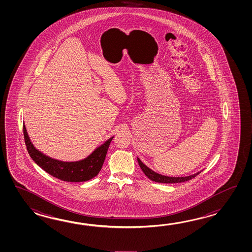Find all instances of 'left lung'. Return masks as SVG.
Returning <instances> with one entry per match:
<instances>
[{"instance_id": "8db88e82", "label": "left lung", "mask_w": 252, "mask_h": 252, "mask_svg": "<svg viewBox=\"0 0 252 252\" xmlns=\"http://www.w3.org/2000/svg\"><path fill=\"white\" fill-rule=\"evenodd\" d=\"M137 160L139 162V166H140L141 170L146 175V177H149L150 180H152L154 182L163 183V184H176V183L186 182V181H188L193 177H196L201 172L203 171V170H201V171L188 176V177H167V176L161 175V174H158L157 172L153 171L152 169H150V167L146 166L144 163L139 159V158H137Z\"/></svg>"}]
</instances>
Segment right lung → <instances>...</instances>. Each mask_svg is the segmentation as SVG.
I'll return each mask as SVG.
<instances>
[{"mask_svg":"<svg viewBox=\"0 0 252 252\" xmlns=\"http://www.w3.org/2000/svg\"><path fill=\"white\" fill-rule=\"evenodd\" d=\"M23 134L28 152L33 161L44 171L65 182H85L96 177L102 169L109 146L114 137L97 147L84 159L62 161L52 158L37 150L30 139L25 125H23Z\"/></svg>","mask_w":252,"mask_h":252,"instance_id":"obj_1","label":"right lung"}]
</instances>
